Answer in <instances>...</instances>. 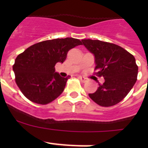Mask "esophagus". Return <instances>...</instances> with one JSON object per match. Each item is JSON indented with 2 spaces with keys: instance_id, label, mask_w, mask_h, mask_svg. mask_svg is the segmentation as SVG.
I'll return each mask as SVG.
<instances>
[{
  "instance_id": "1",
  "label": "esophagus",
  "mask_w": 148,
  "mask_h": 148,
  "mask_svg": "<svg viewBox=\"0 0 148 148\" xmlns=\"http://www.w3.org/2000/svg\"><path fill=\"white\" fill-rule=\"evenodd\" d=\"M78 78L82 81V82H86L88 81V78H85V77H83V76H78Z\"/></svg>"
}]
</instances>
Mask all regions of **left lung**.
I'll return each instance as SVG.
<instances>
[{"mask_svg": "<svg viewBox=\"0 0 148 148\" xmlns=\"http://www.w3.org/2000/svg\"><path fill=\"white\" fill-rule=\"evenodd\" d=\"M84 46L95 57L97 75L104 78L102 84L89 96L102 107L120 102L135 84L138 66L134 56L114 44L99 40L83 39Z\"/></svg>", "mask_w": 148, "mask_h": 148, "instance_id": "obj_1", "label": "left lung"}]
</instances>
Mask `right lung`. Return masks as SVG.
I'll use <instances>...</instances> for the list:
<instances>
[{
	"label": "right lung",
	"mask_w": 148,
	"mask_h": 148,
	"mask_svg": "<svg viewBox=\"0 0 148 148\" xmlns=\"http://www.w3.org/2000/svg\"><path fill=\"white\" fill-rule=\"evenodd\" d=\"M78 45L82 41L73 38L53 39L32 45L18 55L12 69L22 93L39 104H47L58 98L70 76L61 77L55 66L62 64L68 51Z\"/></svg>",
	"instance_id": "1"
}]
</instances>
